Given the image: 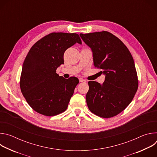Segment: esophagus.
<instances>
[{
	"label": "esophagus",
	"instance_id": "1",
	"mask_svg": "<svg viewBox=\"0 0 157 157\" xmlns=\"http://www.w3.org/2000/svg\"><path fill=\"white\" fill-rule=\"evenodd\" d=\"M79 82H86V81L84 80V79H83L82 78H79Z\"/></svg>",
	"mask_w": 157,
	"mask_h": 157
}]
</instances>
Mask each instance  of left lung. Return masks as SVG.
<instances>
[{
	"mask_svg": "<svg viewBox=\"0 0 157 157\" xmlns=\"http://www.w3.org/2000/svg\"><path fill=\"white\" fill-rule=\"evenodd\" d=\"M80 36L93 51L94 67L105 75L102 84L88 82L87 107L101 117L116 116L129 105L137 91L139 81L133 57L124 43L109 32Z\"/></svg>",
	"mask_w": 157,
	"mask_h": 157,
	"instance_id": "obj_1",
	"label": "left lung"
}]
</instances>
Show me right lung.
I'll return each instance as SVG.
<instances>
[{
    "instance_id": "obj_1",
    "label": "right lung",
    "mask_w": 157,
    "mask_h": 157,
    "mask_svg": "<svg viewBox=\"0 0 157 157\" xmlns=\"http://www.w3.org/2000/svg\"><path fill=\"white\" fill-rule=\"evenodd\" d=\"M76 43H82L77 33L53 32L36 41L29 52L22 66L20 87L36 113L54 116L68 107L79 79H65L56 70L64 63V52Z\"/></svg>"
}]
</instances>
